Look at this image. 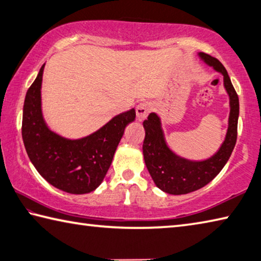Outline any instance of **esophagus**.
<instances>
[{"label":"esophagus","instance_id":"obj_1","mask_svg":"<svg viewBox=\"0 0 261 261\" xmlns=\"http://www.w3.org/2000/svg\"><path fill=\"white\" fill-rule=\"evenodd\" d=\"M152 108V105L149 102H140L136 108V114H137V120L138 121H144L145 118L149 113V110Z\"/></svg>","mask_w":261,"mask_h":261}]
</instances>
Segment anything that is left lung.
Here are the masks:
<instances>
[{"label":"left lung","mask_w":261,"mask_h":261,"mask_svg":"<svg viewBox=\"0 0 261 261\" xmlns=\"http://www.w3.org/2000/svg\"><path fill=\"white\" fill-rule=\"evenodd\" d=\"M199 59L207 67H212L222 74L223 86L229 96L228 129L224 140L213 155L204 160H189L176 154L169 147L161 118L156 113H151L143 125L145 139L143 154L145 165L156 187L169 194H187L208 184L226 166L235 147L237 139V123L240 115V101L227 70L219 60L205 53H198Z\"/></svg>","instance_id":"1"}]
</instances>
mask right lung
<instances>
[{
	"label": "right lung",
	"mask_w": 261,
	"mask_h": 261,
	"mask_svg": "<svg viewBox=\"0 0 261 261\" xmlns=\"http://www.w3.org/2000/svg\"><path fill=\"white\" fill-rule=\"evenodd\" d=\"M45 64L29 88L23 108L21 135L31 162L48 183L71 194L90 193L102 183L124 130L136 110L114 116L82 138H67L53 131L42 114L41 85Z\"/></svg>",
	"instance_id": "1"
}]
</instances>
